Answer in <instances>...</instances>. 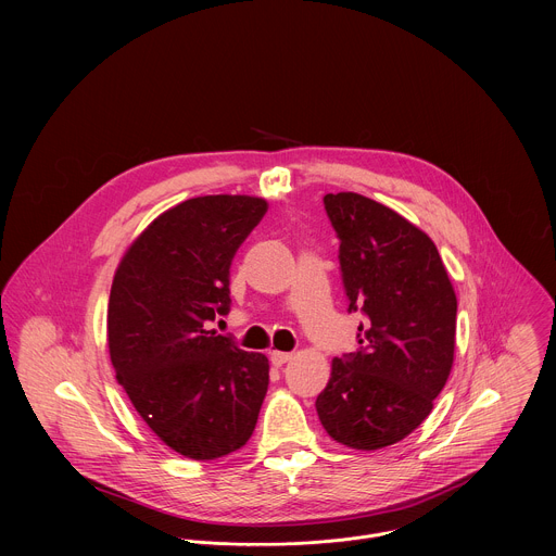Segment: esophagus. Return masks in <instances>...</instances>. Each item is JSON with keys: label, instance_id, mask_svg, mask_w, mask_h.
Wrapping results in <instances>:
<instances>
[{"label": "esophagus", "instance_id": "1", "mask_svg": "<svg viewBox=\"0 0 556 556\" xmlns=\"http://www.w3.org/2000/svg\"><path fill=\"white\" fill-rule=\"evenodd\" d=\"M291 357H293V355H291V353H285V351H271V353H269V359H271L274 366H285L287 362H291Z\"/></svg>", "mask_w": 556, "mask_h": 556}]
</instances>
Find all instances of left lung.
Wrapping results in <instances>:
<instances>
[{"instance_id":"obj_1","label":"left lung","mask_w":556,"mask_h":556,"mask_svg":"<svg viewBox=\"0 0 556 556\" xmlns=\"http://www.w3.org/2000/svg\"><path fill=\"white\" fill-rule=\"evenodd\" d=\"M323 203L340 239L349 313L366 320L359 349L331 362L318 419L346 447L381 450L410 434L445 388L458 302L434 241L406 218L355 192Z\"/></svg>"}]
</instances>
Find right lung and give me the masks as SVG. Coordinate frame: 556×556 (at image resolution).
<instances>
[{
    "mask_svg": "<svg viewBox=\"0 0 556 556\" xmlns=\"http://www.w3.org/2000/svg\"><path fill=\"white\" fill-rule=\"evenodd\" d=\"M265 212L256 197L188 199L135 239L113 278L115 377L160 441L192 460L245 445L267 394V357L207 329L231 311V261Z\"/></svg>",
    "mask_w": 556,
    "mask_h": 556,
    "instance_id": "obj_1",
    "label": "right lung"
}]
</instances>
